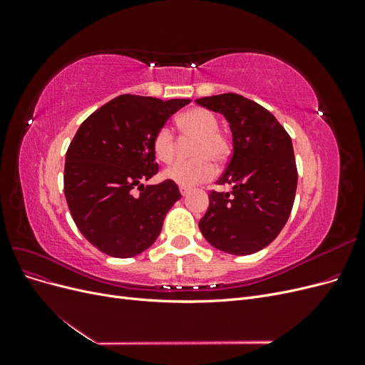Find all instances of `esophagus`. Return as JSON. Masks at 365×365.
I'll use <instances>...</instances> for the list:
<instances>
[{
  "label": "esophagus",
  "mask_w": 365,
  "mask_h": 365,
  "mask_svg": "<svg viewBox=\"0 0 365 365\" xmlns=\"http://www.w3.org/2000/svg\"><path fill=\"white\" fill-rule=\"evenodd\" d=\"M180 192H181L182 196H185L187 193L190 192V189H189V187H185V185H180Z\"/></svg>",
  "instance_id": "esophagus-1"
}]
</instances>
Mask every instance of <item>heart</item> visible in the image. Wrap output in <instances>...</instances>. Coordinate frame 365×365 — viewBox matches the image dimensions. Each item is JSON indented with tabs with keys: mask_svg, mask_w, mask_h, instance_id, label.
I'll return each instance as SVG.
<instances>
[{
	"mask_svg": "<svg viewBox=\"0 0 365 365\" xmlns=\"http://www.w3.org/2000/svg\"><path fill=\"white\" fill-rule=\"evenodd\" d=\"M176 125L185 140H195L190 161L176 163L164 172V178L178 185L193 187L207 182L216 175L215 164H224L231 155L230 137L219 129V118L205 108H192L176 118ZM152 149L158 161L170 164L178 153L170 128L161 126L152 140Z\"/></svg>",
	"mask_w": 365,
	"mask_h": 365,
	"instance_id": "obj_1",
	"label": "heart"
}]
</instances>
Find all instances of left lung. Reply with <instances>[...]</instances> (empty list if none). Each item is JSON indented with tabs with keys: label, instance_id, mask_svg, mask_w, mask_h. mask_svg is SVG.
Instances as JSON below:
<instances>
[{
	"label": "left lung",
	"instance_id": "1",
	"mask_svg": "<svg viewBox=\"0 0 365 365\" xmlns=\"http://www.w3.org/2000/svg\"><path fill=\"white\" fill-rule=\"evenodd\" d=\"M222 114L233 134V155L212 190L200 228L215 248L245 256L268 247L288 220L297 190L292 140L268 109L235 93L196 98Z\"/></svg>",
	"mask_w": 365,
	"mask_h": 365
}]
</instances>
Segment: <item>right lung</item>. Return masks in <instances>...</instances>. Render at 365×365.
I'll return each mask as SVG.
<instances>
[{
    "label": "right lung",
    "instance_id": "right-lung-1",
    "mask_svg": "<svg viewBox=\"0 0 365 365\" xmlns=\"http://www.w3.org/2000/svg\"><path fill=\"white\" fill-rule=\"evenodd\" d=\"M187 103L189 98L163 102L123 94L77 129L65 157L63 192L77 228L98 251L128 259L157 240L181 193L169 180L155 185L143 181L158 173L153 135Z\"/></svg>",
    "mask_w": 365,
    "mask_h": 365
}]
</instances>
